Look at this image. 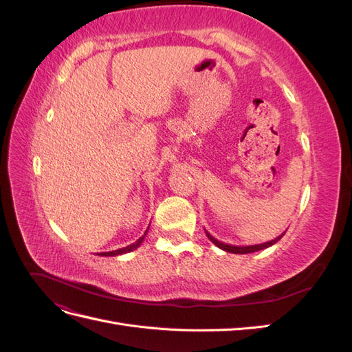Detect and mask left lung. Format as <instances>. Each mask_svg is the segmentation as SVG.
Returning <instances> with one entry per match:
<instances>
[{
  "instance_id": "8db88e82",
  "label": "left lung",
  "mask_w": 352,
  "mask_h": 352,
  "mask_svg": "<svg viewBox=\"0 0 352 352\" xmlns=\"http://www.w3.org/2000/svg\"><path fill=\"white\" fill-rule=\"evenodd\" d=\"M206 233H207V236H208V239L216 245V247H219L220 250H223V251H226V252H232V254H250V252H255V251H260V250H264V248H269V247H272V245H274L276 242H278L283 235H285V232L282 233V235H279L278 238H274V239H272V241H269V242H264V243H258V245H229V243H225V242H221V241H219V239H216L214 236L212 235H210V233L206 230Z\"/></svg>"
}]
</instances>
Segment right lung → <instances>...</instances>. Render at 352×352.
Wrapping results in <instances>:
<instances>
[{
    "label": "right lung",
    "mask_w": 352,
    "mask_h": 352,
    "mask_svg": "<svg viewBox=\"0 0 352 352\" xmlns=\"http://www.w3.org/2000/svg\"><path fill=\"white\" fill-rule=\"evenodd\" d=\"M148 233V229L145 230V233L144 235L138 239L136 242H133V243H131V245H127V247H124V248H119V250H116V251H109V252H100L98 255H101V257H116V255H122V254H126V252H131V251H133V250H136L138 247H140V245L142 243V241L145 239V235Z\"/></svg>",
    "instance_id": "add662e5"
}]
</instances>
